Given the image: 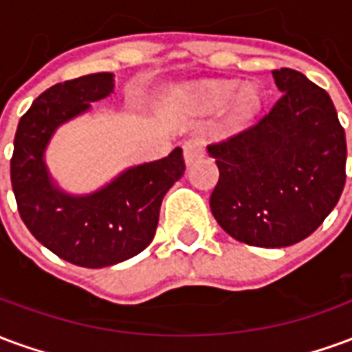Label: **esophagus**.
<instances>
[{
    "instance_id": "obj_1",
    "label": "esophagus",
    "mask_w": 352,
    "mask_h": 352,
    "mask_svg": "<svg viewBox=\"0 0 352 352\" xmlns=\"http://www.w3.org/2000/svg\"><path fill=\"white\" fill-rule=\"evenodd\" d=\"M183 153H184V162H186V166H190L192 162H196L198 158L204 156V141H201L199 138H188L186 141H184Z\"/></svg>"
}]
</instances>
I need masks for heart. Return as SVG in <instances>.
Returning a JSON list of instances; mask_svg holds the SVG:
<instances>
[{
    "label": "heart",
    "mask_w": 352,
    "mask_h": 352,
    "mask_svg": "<svg viewBox=\"0 0 352 352\" xmlns=\"http://www.w3.org/2000/svg\"><path fill=\"white\" fill-rule=\"evenodd\" d=\"M234 82H207L204 87H199L194 94V98L198 101L199 107L221 109L222 105L228 103V118L230 122H245L247 118H251L260 109L262 96L256 87H243L237 90Z\"/></svg>",
    "instance_id": "heart-1"
}]
</instances>
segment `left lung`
Listing matches in <instances>:
<instances>
[{
	"mask_svg": "<svg viewBox=\"0 0 352 352\" xmlns=\"http://www.w3.org/2000/svg\"><path fill=\"white\" fill-rule=\"evenodd\" d=\"M279 100L249 130L207 146L219 168L209 206L241 243L288 247L311 236L343 186L347 141L326 90L294 69H275Z\"/></svg>",
	"mask_w": 352,
	"mask_h": 352,
	"instance_id": "obj_1",
	"label": "left lung"
}]
</instances>
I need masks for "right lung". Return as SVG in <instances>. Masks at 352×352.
Masks as SVG:
<instances>
[{
    "mask_svg": "<svg viewBox=\"0 0 352 352\" xmlns=\"http://www.w3.org/2000/svg\"><path fill=\"white\" fill-rule=\"evenodd\" d=\"M115 75L94 73L50 87L20 118L11 158L19 213L32 236L80 267H107L135 256L156 234L162 199L183 177V148L139 164L90 194H69L50 175L45 153L62 124L113 94Z\"/></svg>",
    "mask_w": 352,
    "mask_h": 352,
    "instance_id": "right-lung-1",
    "label": "right lung"
}]
</instances>
